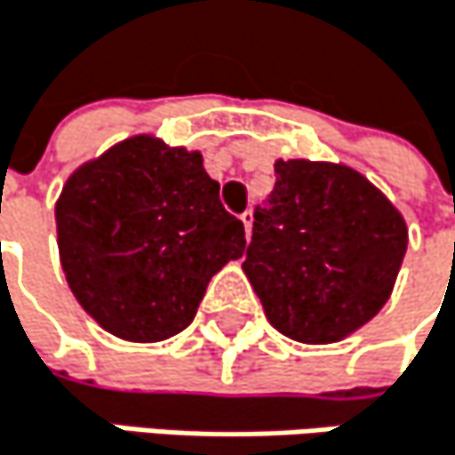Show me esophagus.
I'll use <instances>...</instances> for the list:
<instances>
[{
	"label": "esophagus",
	"instance_id": "esophagus-1",
	"mask_svg": "<svg viewBox=\"0 0 455 455\" xmlns=\"http://www.w3.org/2000/svg\"><path fill=\"white\" fill-rule=\"evenodd\" d=\"M240 220H243V226H245V237H251V229H253V212L245 210V212L240 215Z\"/></svg>",
	"mask_w": 455,
	"mask_h": 455
}]
</instances>
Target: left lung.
I'll return each mask as SVG.
<instances>
[{"instance_id":"1","label":"left lung","mask_w":455,"mask_h":455,"mask_svg":"<svg viewBox=\"0 0 455 455\" xmlns=\"http://www.w3.org/2000/svg\"><path fill=\"white\" fill-rule=\"evenodd\" d=\"M275 178L269 207L253 212L243 269L280 334L339 342L388 302L407 223L378 186L345 164L277 158Z\"/></svg>"}]
</instances>
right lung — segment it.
Segmentation results:
<instances>
[{
    "label": "right lung",
    "instance_id": "1",
    "mask_svg": "<svg viewBox=\"0 0 455 455\" xmlns=\"http://www.w3.org/2000/svg\"><path fill=\"white\" fill-rule=\"evenodd\" d=\"M202 153L134 134L80 164L56 202L59 256L80 307L129 342L183 331L207 283L245 251Z\"/></svg>",
    "mask_w": 455,
    "mask_h": 455
}]
</instances>
